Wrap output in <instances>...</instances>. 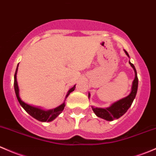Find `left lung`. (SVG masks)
Masks as SVG:
<instances>
[{
	"mask_svg": "<svg viewBox=\"0 0 156 156\" xmlns=\"http://www.w3.org/2000/svg\"><path fill=\"white\" fill-rule=\"evenodd\" d=\"M126 55H127L128 57H129V54L124 50ZM129 64L132 67L134 72V79L132 82V90H131V93L129 95H128L126 97L122 98V99L118 100L115 102L112 103L109 107L108 108H96L94 106H91L92 109H93V112L95 113L98 117L104 119L107 121H112L114 119H119V117H122L124 114H126V111H128L129 108L132 105V102H133L134 98H135L136 94H137V87H138V78H137V71L134 67V66L129 61ZM90 96V93H88V98Z\"/></svg>",
	"mask_w": 156,
	"mask_h": 156,
	"instance_id": "obj_1",
	"label": "left lung"
}]
</instances>
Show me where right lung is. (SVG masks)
I'll return each instance as SVG.
<instances>
[{
  "instance_id": "add662e5",
  "label": "right lung",
  "mask_w": 156,
  "mask_h": 156,
  "mask_svg": "<svg viewBox=\"0 0 156 156\" xmlns=\"http://www.w3.org/2000/svg\"><path fill=\"white\" fill-rule=\"evenodd\" d=\"M18 67H19V64L17 66L16 73H15L14 75V89L15 92H16V97H17V99L18 101H19V104H20L21 106L25 110V111L27 114H29L31 117L35 118L36 119L40 121V122H51V121L54 120L55 118L58 117V116L61 114L62 111L64 109V107L66 106L65 101H63L60 105H59L58 107L50 110H44L39 107H36V106L30 105L23 101L22 99L20 98V96H19V88L17 82V78H16V75H17L18 72ZM75 85H74V87H73L71 89L69 90L68 93H67L66 96L65 100L67 97H68L69 95L70 94V93H72V92L75 90Z\"/></svg>"
}]
</instances>
